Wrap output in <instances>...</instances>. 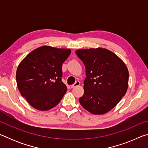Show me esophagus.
Returning <instances> with one entry per match:
<instances>
[{"instance_id": "1", "label": "esophagus", "mask_w": 148, "mask_h": 148, "mask_svg": "<svg viewBox=\"0 0 148 148\" xmlns=\"http://www.w3.org/2000/svg\"><path fill=\"white\" fill-rule=\"evenodd\" d=\"M79 85H80V82L79 81H76L73 85H72L71 87H72V88H74V87H76L77 86H79Z\"/></svg>"}]
</instances>
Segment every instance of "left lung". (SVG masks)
Here are the masks:
<instances>
[{
	"label": "left lung",
	"mask_w": 148,
	"mask_h": 148,
	"mask_svg": "<svg viewBox=\"0 0 148 148\" xmlns=\"http://www.w3.org/2000/svg\"><path fill=\"white\" fill-rule=\"evenodd\" d=\"M86 77L79 103L93 114H104L121 101L128 88L129 72L123 61L106 49H79Z\"/></svg>",
	"instance_id": "left-lung-1"
}]
</instances>
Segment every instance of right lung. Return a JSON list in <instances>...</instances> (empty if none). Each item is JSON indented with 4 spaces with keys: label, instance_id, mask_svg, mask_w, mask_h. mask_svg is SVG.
Here are the masks:
<instances>
[{
    "label": "right lung",
    "instance_id": "add662e5",
    "mask_svg": "<svg viewBox=\"0 0 148 148\" xmlns=\"http://www.w3.org/2000/svg\"><path fill=\"white\" fill-rule=\"evenodd\" d=\"M69 49L42 46L25 57L17 67L16 81L22 96L32 107L46 111L57 106L66 92L62 65Z\"/></svg>",
    "mask_w": 148,
    "mask_h": 148
}]
</instances>
